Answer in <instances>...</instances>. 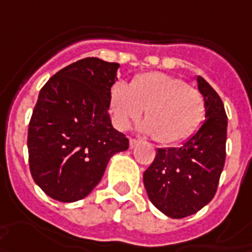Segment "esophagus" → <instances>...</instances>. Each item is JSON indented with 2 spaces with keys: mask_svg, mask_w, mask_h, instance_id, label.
Returning <instances> with one entry per match:
<instances>
[{
  "mask_svg": "<svg viewBox=\"0 0 252 252\" xmlns=\"http://www.w3.org/2000/svg\"><path fill=\"white\" fill-rule=\"evenodd\" d=\"M138 143H139V141H136V139H132V138H131V139H129V148H131V149H134Z\"/></svg>",
  "mask_w": 252,
  "mask_h": 252,
  "instance_id": "esophagus-1",
  "label": "esophagus"
}]
</instances>
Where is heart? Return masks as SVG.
Returning <instances> with one entry per match:
<instances>
[{"label":"heart","instance_id":"1","mask_svg":"<svg viewBox=\"0 0 252 252\" xmlns=\"http://www.w3.org/2000/svg\"><path fill=\"white\" fill-rule=\"evenodd\" d=\"M143 109L146 120L139 131L167 145L181 142L195 132L204 120L205 100L199 91L163 72L139 75L131 85H113L110 113L117 128L126 129Z\"/></svg>","mask_w":252,"mask_h":252}]
</instances>
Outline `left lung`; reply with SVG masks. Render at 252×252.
<instances>
[{
    "label": "left lung",
    "instance_id": "left-lung-1",
    "mask_svg": "<svg viewBox=\"0 0 252 252\" xmlns=\"http://www.w3.org/2000/svg\"><path fill=\"white\" fill-rule=\"evenodd\" d=\"M196 83L204 96L206 120L180 146L158 149L143 173L151 202L173 219L194 215L212 201L226 159L227 117L223 101L202 76H196Z\"/></svg>",
    "mask_w": 252,
    "mask_h": 252
}]
</instances>
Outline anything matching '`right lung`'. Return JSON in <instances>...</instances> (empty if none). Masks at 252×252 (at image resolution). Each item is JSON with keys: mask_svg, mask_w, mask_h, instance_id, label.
Returning <instances> with one entry per match:
<instances>
[{"mask_svg": "<svg viewBox=\"0 0 252 252\" xmlns=\"http://www.w3.org/2000/svg\"><path fill=\"white\" fill-rule=\"evenodd\" d=\"M118 68L88 57L58 71L40 91L28 132L29 166L34 183L56 201L89 195L110 159L129 146L109 116Z\"/></svg>", "mask_w": 252, "mask_h": 252, "instance_id": "1", "label": "right lung"}]
</instances>
